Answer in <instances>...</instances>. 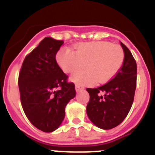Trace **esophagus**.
<instances>
[{
  "mask_svg": "<svg viewBox=\"0 0 155 155\" xmlns=\"http://www.w3.org/2000/svg\"><path fill=\"white\" fill-rule=\"evenodd\" d=\"M83 89H84V87H82V86L78 85V84H76V85H75V90H76L77 92H78L79 91H81V90H83Z\"/></svg>",
  "mask_w": 155,
  "mask_h": 155,
  "instance_id": "esophagus-1",
  "label": "esophagus"
}]
</instances>
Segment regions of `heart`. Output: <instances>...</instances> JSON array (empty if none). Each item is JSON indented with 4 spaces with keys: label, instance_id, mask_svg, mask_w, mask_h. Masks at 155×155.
Here are the masks:
<instances>
[{
    "label": "heart",
    "instance_id": "b5f03b06",
    "mask_svg": "<svg viewBox=\"0 0 155 155\" xmlns=\"http://www.w3.org/2000/svg\"><path fill=\"white\" fill-rule=\"evenodd\" d=\"M57 62L65 73H73L70 78L74 83L91 85L95 82L106 83L118 73L124 61V52L119 45L109 42H83L74 46V52L62 49L57 53Z\"/></svg>",
    "mask_w": 155,
    "mask_h": 155
}]
</instances>
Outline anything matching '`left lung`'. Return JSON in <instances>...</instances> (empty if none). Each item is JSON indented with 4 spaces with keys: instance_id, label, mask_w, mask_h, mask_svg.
<instances>
[{
    "instance_id": "obj_1",
    "label": "left lung",
    "mask_w": 155,
    "mask_h": 155,
    "mask_svg": "<svg viewBox=\"0 0 155 155\" xmlns=\"http://www.w3.org/2000/svg\"><path fill=\"white\" fill-rule=\"evenodd\" d=\"M124 61L119 72L107 84L97 88H87L90 100L87 115L93 124L102 130L120 125L127 117L134 102L137 86V64L131 52L120 42ZM103 92V97L99 93Z\"/></svg>"
}]
</instances>
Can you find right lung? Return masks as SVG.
Masks as SVG:
<instances>
[{"label": "right lung", "instance_id": "right-lung-1", "mask_svg": "<svg viewBox=\"0 0 155 155\" xmlns=\"http://www.w3.org/2000/svg\"><path fill=\"white\" fill-rule=\"evenodd\" d=\"M64 41L46 37L26 56L18 77L21 105L34 127L53 132L62 124L65 107L75 97L74 84L56 61ZM57 89V90H56Z\"/></svg>", "mask_w": 155, "mask_h": 155}]
</instances>
